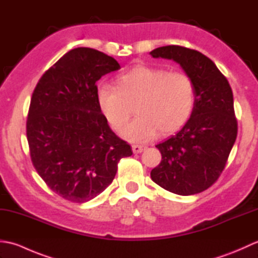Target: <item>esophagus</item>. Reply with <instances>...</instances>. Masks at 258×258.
Wrapping results in <instances>:
<instances>
[{"label": "esophagus", "instance_id": "obj_1", "mask_svg": "<svg viewBox=\"0 0 258 258\" xmlns=\"http://www.w3.org/2000/svg\"><path fill=\"white\" fill-rule=\"evenodd\" d=\"M132 150H133V153H135V154H139V153H142L144 150H145V146H142V145H133L132 146Z\"/></svg>", "mask_w": 258, "mask_h": 258}]
</instances>
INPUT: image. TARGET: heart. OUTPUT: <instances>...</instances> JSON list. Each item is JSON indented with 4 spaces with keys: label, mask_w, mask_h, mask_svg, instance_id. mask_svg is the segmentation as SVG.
<instances>
[{
    "label": "heart",
    "mask_w": 258,
    "mask_h": 258,
    "mask_svg": "<svg viewBox=\"0 0 258 258\" xmlns=\"http://www.w3.org/2000/svg\"><path fill=\"white\" fill-rule=\"evenodd\" d=\"M194 86L182 72L138 65L116 80V87L103 84L96 91L98 108L115 131H120L135 107L138 114L123 130V138L146 143L158 133L182 128L194 107Z\"/></svg>",
    "instance_id": "heart-1"
}]
</instances>
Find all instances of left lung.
Returning <instances> with one entry per match:
<instances>
[{"instance_id": "8db88e82", "label": "left lung", "mask_w": 258, "mask_h": 258, "mask_svg": "<svg viewBox=\"0 0 258 258\" xmlns=\"http://www.w3.org/2000/svg\"><path fill=\"white\" fill-rule=\"evenodd\" d=\"M150 54L178 63L191 80L195 95L183 128L156 145L162 161L151 177L174 194L201 193L220 177L237 136L231 85L215 63L199 51L167 45Z\"/></svg>"}]
</instances>
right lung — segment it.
Instances as JSON below:
<instances>
[{
	"mask_svg": "<svg viewBox=\"0 0 258 258\" xmlns=\"http://www.w3.org/2000/svg\"><path fill=\"white\" fill-rule=\"evenodd\" d=\"M119 69L112 56L78 47L48 69L33 92L26 120L31 160L64 200L94 199L113 182L120 158L133 154L96 102V82Z\"/></svg>",
	"mask_w": 258,
	"mask_h": 258,
	"instance_id": "obj_1",
	"label": "right lung"
}]
</instances>
